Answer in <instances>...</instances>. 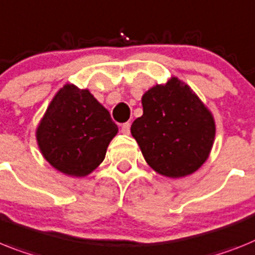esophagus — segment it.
<instances>
[{"label":"esophagus","mask_w":255,"mask_h":255,"mask_svg":"<svg viewBox=\"0 0 255 255\" xmlns=\"http://www.w3.org/2000/svg\"><path fill=\"white\" fill-rule=\"evenodd\" d=\"M129 131H131V123H129V122L122 124V132H123L124 134H128Z\"/></svg>","instance_id":"1"}]
</instances>
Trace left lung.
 <instances>
[{
    "label": "left lung",
    "mask_w": 255,
    "mask_h": 255,
    "mask_svg": "<svg viewBox=\"0 0 255 255\" xmlns=\"http://www.w3.org/2000/svg\"><path fill=\"white\" fill-rule=\"evenodd\" d=\"M141 102L144 113L131 133L147 164L174 179L193 174L206 162L215 138L209 109L177 78L150 88Z\"/></svg>",
    "instance_id": "8db88e82"
}]
</instances>
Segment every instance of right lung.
Returning <instances> with one entry per match:
<instances>
[{
  "mask_svg": "<svg viewBox=\"0 0 255 255\" xmlns=\"http://www.w3.org/2000/svg\"><path fill=\"white\" fill-rule=\"evenodd\" d=\"M118 126L88 89L66 84L51 100L36 129L42 155L70 176L89 175L105 159Z\"/></svg>",
  "mask_w": 255,
  "mask_h": 255,
  "instance_id": "obj_1",
  "label": "right lung"
}]
</instances>
